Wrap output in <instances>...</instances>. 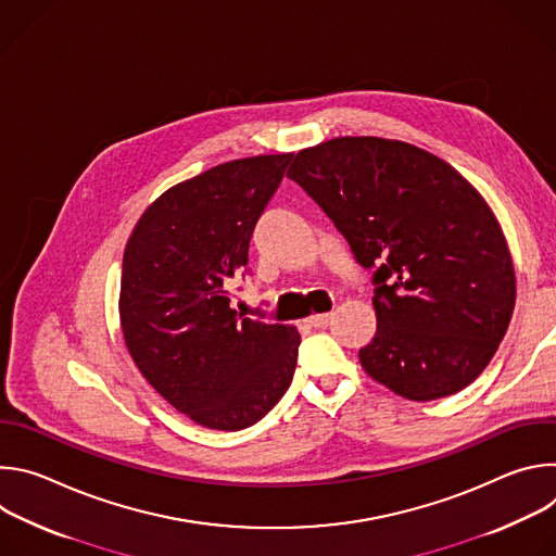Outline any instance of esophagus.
<instances>
[{
  "mask_svg": "<svg viewBox=\"0 0 556 556\" xmlns=\"http://www.w3.org/2000/svg\"><path fill=\"white\" fill-rule=\"evenodd\" d=\"M330 319H332V314L328 312V314H312L307 321L312 328H326L330 324Z\"/></svg>",
  "mask_w": 556,
  "mask_h": 556,
  "instance_id": "34e87169",
  "label": "esophagus"
}]
</instances>
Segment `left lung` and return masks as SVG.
Wrapping results in <instances>:
<instances>
[{"mask_svg": "<svg viewBox=\"0 0 556 556\" xmlns=\"http://www.w3.org/2000/svg\"><path fill=\"white\" fill-rule=\"evenodd\" d=\"M294 180L374 268L376 337L363 369L409 401H435L478 378L515 307L504 232L448 163L401 140L345 136L303 149Z\"/></svg>", "mask_w": 556, "mask_h": 556, "instance_id": "1", "label": "left lung"}]
</instances>
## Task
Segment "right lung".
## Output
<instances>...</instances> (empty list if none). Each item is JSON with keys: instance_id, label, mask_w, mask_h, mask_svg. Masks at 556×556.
Instances as JSON below:
<instances>
[{"instance_id": "1", "label": "right lung", "mask_w": 556, "mask_h": 556, "mask_svg": "<svg viewBox=\"0 0 556 556\" xmlns=\"http://www.w3.org/2000/svg\"><path fill=\"white\" fill-rule=\"evenodd\" d=\"M290 157H242L172 187L125 247V345L149 384L206 429L253 427L292 382L299 332L247 319L228 290Z\"/></svg>"}]
</instances>
